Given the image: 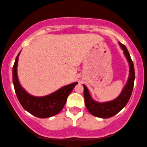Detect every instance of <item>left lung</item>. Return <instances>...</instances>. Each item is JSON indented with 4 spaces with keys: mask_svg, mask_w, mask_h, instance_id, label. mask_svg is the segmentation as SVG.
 Returning <instances> with one entry per match:
<instances>
[{
    "mask_svg": "<svg viewBox=\"0 0 147 147\" xmlns=\"http://www.w3.org/2000/svg\"><path fill=\"white\" fill-rule=\"evenodd\" d=\"M119 45L123 50L124 56L128 62L129 76L126 84L118 97L107 102H97L93 99L87 87L83 84L85 105L92 115L99 118L107 119L116 115L126 105L133 92L135 81V69L133 63L127 48L121 42H119Z\"/></svg>",
    "mask_w": 147,
    "mask_h": 147,
    "instance_id": "8db88e82",
    "label": "left lung"
}]
</instances>
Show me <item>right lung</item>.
<instances>
[{
  "label": "right lung",
  "instance_id": "obj_1",
  "mask_svg": "<svg viewBox=\"0 0 147 147\" xmlns=\"http://www.w3.org/2000/svg\"><path fill=\"white\" fill-rule=\"evenodd\" d=\"M20 52L16 58L12 68L13 84L19 102L26 111L38 118H48L59 114L65 105L71 91L78 83L74 82L66 85L45 96H34L29 94L20 84L17 75V65Z\"/></svg>",
  "mask_w": 147,
  "mask_h": 147
}]
</instances>
